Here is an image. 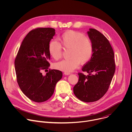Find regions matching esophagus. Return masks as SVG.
<instances>
[{"label": "esophagus", "instance_id": "1", "mask_svg": "<svg viewBox=\"0 0 132 132\" xmlns=\"http://www.w3.org/2000/svg\"><path fill=\"white\" fill-rule=\"evenodd\" d=\"M64 74H65V75H69L70 74V72H64Z\"/></svg>", "mask_w": 132, "mask_h": 132}]
</instances>
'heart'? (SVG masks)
<instances>
[{
	"instance_id": "obj_1",
	"label": "heart",
	"mask_w": 132,
	"mask_h": 132,
	"mask_svg": "<svg viewBox=\"0 0 132 132\" xmlns=\"http://www.w3.org/2000/svg\"><path fill=\"white\" fill-rule=\"evenodd\" d=\"M61 43L66 50H70L69 60H63L55 64V67L65 72H70L78 67L80 63L85 64L92 57L93 45L89 37L79 32L72 30L66 31L60 37ZM48 50L50 55L55 60L62 56V46L54 40L49 42Z\"/></svg>"
}]
</instances>
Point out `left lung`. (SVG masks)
<instances>
[{"mask_svg": "<svg viewBox=\"0 0 132 132\" xmlns=\"http://www.w3.org/2000/svg\"><path fill=\"white\" fill-rule=\"evenodd\" d=\"M93 45L90 60L82 68L89 73H78V82L73 88L78 99L92 102L101 99L107 92L116 70L114 54L106 37L98 30L90 29L87 32Z\"/></svg>", "mask_w": 132, "mask_h": 132, "instance_id": "1", "label": "left lung"}]
</instances>
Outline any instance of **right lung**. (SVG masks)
Wrapping results in <instances>:
<instances>
[{"instance_id":"right-lung-1","label":"right lung","mask_w":132,"mask_h":132,"mask_svg":"<svg viewBox=\"0 0 132 132\" xmlns=\"http://www.w3.org/2000/svg\"><path fill=\"white\" fill-rule=\"evenodd\" d=\"M55 31L51 28H37L30 31L23 40L14 61L19 86L29 99L36 102L49 99L56 83L63 76L62 72L56 69H49L45 76L41 72L50 65L48 46Z\"/></svg>"}]
</instances>
